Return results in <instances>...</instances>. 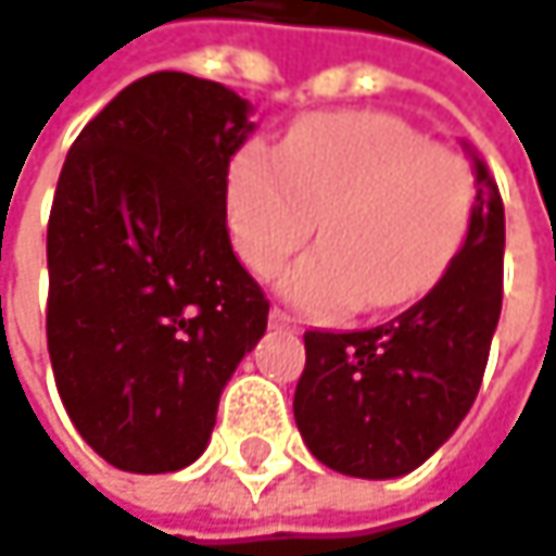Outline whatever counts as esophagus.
<instances>
[{"mask_svg": "<svg viewBox=\"0 0 556 556\" xmlns=\"http://www.w3.org/2000/svg\"><path fill=\"white\" fill-rule=\"evenodd\" d=\"M271 326H275V329H288V332H298L300 329L298 319H294V316H288V313H285V309H278V306L271 309Z\"/></svg>", "mask_w": 556, "mask_h": 556, "instance_id": "1", "label": "esophagus"}]
</instances>
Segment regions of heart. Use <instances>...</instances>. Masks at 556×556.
Returning <instances> with one entry per match:
<instances>
[{
  "label": "heart",
  "mask_w": 556,
  "mask_h": 556,
  "mask_svg": "<svg viewBox=\"0 0 556 556\" xmlns=\"http://www.w3.org/2000/svg\"><path fill=\"white\" fill-rule=\"evenodd\" d=\"M319 218V247L278 281L298 309L332 316L357 303L392 309L433 291L475 218L465 154L430 144L389 113L306 116L278 154L237 151L227 170V224L240 258L271 275Z\"/></svg>",
  "instance_id": "obj_1"
}]
</instances>
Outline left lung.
Returning a JSON list of instances; mask_svg holds the SVG:
<instances>
[{"label":"left lung","mask_w":556,"mask_h":556,"mask_svg":"<svg viewBox=\"0 0 556 556\" xmlns=\"http://www.w3.org/2000/svg\"><path fill=\"white\" fill-rule=\"evenodd\" d=\"M478 195L443 281L364 332H306L294 420L306 450L351 478H402L468 415L503 306V199L475 157Z\"/></svg>","instance_id":"8db88e82"}]
</instances>
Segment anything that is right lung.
<instances>
[{
    "label": "right lung",
    "mask_w": 556,
    "mask_h": 556,
    "mask_svg": "<svg viewBox=\"0 0 556 556\" xmlns=\"http://www.w3.org/2000/svg\"><path fill=\"white\" fill-rule=\"evenodd\" d=\"M250 100L186 72L123 88L62 164L47 227V348L81 440L136 475L205 453L268 300L227 233Z\"/></svg>",
    "instance_id": "obj_1"
}]
</instances>
